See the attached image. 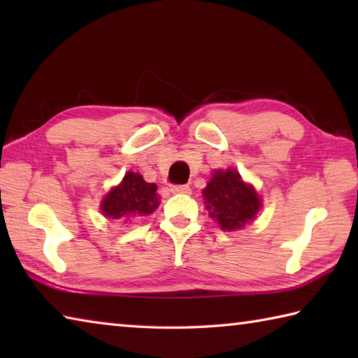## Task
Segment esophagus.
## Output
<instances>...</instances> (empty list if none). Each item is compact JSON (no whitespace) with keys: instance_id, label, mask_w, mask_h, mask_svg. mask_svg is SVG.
Here are the masks:
<instances>
[{"instance_id":"obj_1","label":"esophagus","mask_w":358,"mask_h":358,"mask_svg":"<svg viewBox=\"0 0 358 358\" xmlns=\"http://www.w3.org/2000/svg\"><path fill=\"white\" fill-rule=\"evenodd\" d=\"M171 191L173 194H191V187L187 185H177V186H172Z\"/></svg>"}]
</instances>
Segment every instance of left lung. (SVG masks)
I'll return each mask as SVG.
<instances>
[{
  "mask_svg": "<svg viewBox=\"0 0 358 358\" xmlns=\"http://www.w3.org/2000/svg\"><path fill=\"white\" fill-rule=\"evenodd\" d=\"M210 216L224 230H237L256 217L260 199L252 186L241 181L235 169L216 171L202 191Z\"/></svg>",
  "mask_w": 358,
  "mask_h": 358,
  "instance_id": "8db88e82",
  "label": "left lung"
}]
</instances>
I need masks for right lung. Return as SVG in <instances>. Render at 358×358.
<instances>
[{
    "instance_id": "obj_1",
    "label": "right lung",
    "mask_w": 358,
    "mask_h": 358,
    "mask_svg": "<svg viewBox=\"0 0 358 358\" xmlns=\"http://www.w3.org/2000/svg\"><path fill=\"white\" fill-rule=\"evenodd\" d=\"M156 191L157 186L147 183L141 173L128 172L121 185L107 194L101 203V210L112 220L124 222L131 217L150 215L159 205Z\"/></svg>"
}]
</instances>
